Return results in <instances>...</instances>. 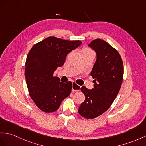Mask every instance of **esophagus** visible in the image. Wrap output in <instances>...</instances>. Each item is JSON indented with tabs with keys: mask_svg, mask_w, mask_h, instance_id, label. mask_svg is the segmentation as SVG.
I'll list each match as a JSON object with an SVG mask.
<instances>
[{
	"mask_svg": "<svg viewBox=\"0 0 146 146\" xmlns=\"http://www.w3.org/2000/svg\"><path fill=\"white\" fill-rule=\"evenodd\" d=\"M80 89V86L79 85H77L76 82H72V92H78Z\"/></svg>",
	"mask_w": 146,
	"mask_h": 146,
	"instance_id": "obj_1",
	"label": "esophagus"
}]
</instances>
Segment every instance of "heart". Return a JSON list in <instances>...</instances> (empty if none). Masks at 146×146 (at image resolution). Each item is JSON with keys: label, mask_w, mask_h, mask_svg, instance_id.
Masks as SVG:
<instances>
[{"label": "heart", "mask_w": 146, "mask_h": 146, "mask_svg": "<svg viewBox=\"0 0 146 146\" xmlns=\"http://www.w3.org/2000/svg\"><path fill=\"white\" fill-rule=\"evenodd\" d=\"M87 54H94V52L89 48H85L84 49V55Z\"/></svg>", "instance_id": "1"}]
</instances>
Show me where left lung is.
Here are the masks:
<instances>
[{"mask_svg": "<svg viewBox=\"0 0 146 146\" xmlns=\"http://www.w3.org/2000/svg\"><path fill=\"white\" fill-rule=\"evenodd\" d=\"M97 54V61L90 73L94 88L80 90L85 99L79 108L80 116L94 119L107 110L115 100L123 79L124 67L119 53L106 41L96 39L88 44Z\"/></svg>", "mask_w": 146, "mask_h": 146, "instance_id": "8db88e82", "label": "left lung"}]
</instances>
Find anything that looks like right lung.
<instances>
[{"mask_svg":"<svg viewBox=\"0 0 146 146\" xmlns=\"http://www.w3.org/2000/svg\"><path fill=\"white\" fill-rule=\"evenodd\" d=\"M81 43L50 36L35 44L28 52L25 72L27 85L31 98L41 111H57L70 95L72 83L61 82L53 74L63 66L67 54Z\"/></svg>","mask_w":146,"mask_h":146,"instance_id":"1","label":"right lung"}]
</instances>
